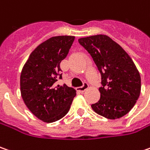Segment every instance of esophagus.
<instances>
[{
	"label": "esophagus",
	"instance_id": "34e87169",
	"mask_svg": "<svg viewBox=\"0 0 150 150\" xmlns=\"http://www.w3.org/2000/svg\"><path fill=\"white\" fill-rule=\"evenodd\" d=\"M89 87V85L87 84V83H84L82 86H80V87H78L77 88V90L79 91H81V92H83V91H85L87 88Z\"/></svg>",
	"mask_w": 150,
	"mask_h": 150
}]
</instances>
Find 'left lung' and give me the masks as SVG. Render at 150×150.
<instances>
[{"label": "left lung", "mask_w": 150, "mask_h": 150, "mask_svg": "<svg viewBox=\"0 0 150 150\" xmlns=\"http://www.w3.org/2000/svg\"><path fill=\"white\" fill-rule=\"evenodd\" d=\"M91 54L101 75L100 98L91 105L98 115L110 120L128 114L139 99L141 79L129 55L105 35L78 40Z\"/></svg>", "instance_id": "left-lung-1"}]
</instances>
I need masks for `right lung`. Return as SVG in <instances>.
<instances>
[{"label": "right lung", "mask_w": 150, "mask_h": 150, "mask_svg": "<svg viewBox=\"0 0 150 150\" xmlns=\"http://www.w3.org/2000/svg\"><path fill=\"white\" fill-rule=\"evenodd\" d=\"M75 36L51 37L30 54L21 74V93L25 105L42 121H57L70 110L75 89L59 85L62 80L60 62L69 53Z\"/></svg>", "instance_id": "right-lung-1"}]
</instances>
